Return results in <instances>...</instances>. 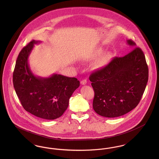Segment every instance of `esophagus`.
I'll list each match as a JSON object with an SVG mask.
<instances>
[{
	"label": "esophagus",
	"mask_w": 159,
	"mask_h": 159,
	"mask_svg": "<svg viewBox=\"0 0 159 159\" xmlns=\"http://www.w3.org/2000/svg\"><path fill=\"white\" fill-rule=\"evenodd\" d=\"M87 83V80L86 79H83L81 82H80V84L82 85H85Z\"/></svg>",
	"instance_id": "34e87169"
}]
</instances>
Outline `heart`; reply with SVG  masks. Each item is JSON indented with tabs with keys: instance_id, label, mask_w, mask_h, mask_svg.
Instances as JSON below:
<instances>
[{
	"instance_id": "1",
	"label": "heart",
	"mask_w": 159,
	"mask_h": 159,
	"mask_svg": "<svg viewBox=\"0 0 159 159\" xmlns=\"http://www.w3.org/2000/svg\"><path fill=\"white\" fill-rule=\"evenodd\" d=\"M104 49L102 48H98L91 55V60H95L99 57L95 63V67L101 68L106 66L111 60L112 55L110 52H104Z\"/></svg>"
}]
</instances>
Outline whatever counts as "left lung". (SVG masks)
Instances as JSON below:
<instances>
[{"label":"left lung","mask_w":159,"mask_h":159,"mask_svg":"<svg viewBox=\"0 0 159 159\" xmlns=\"http://www.w3.org/2000/svg\"><path fill=\"white\" fill-rule=\"evenodd\" d=\"M126 43L135 48L89 77L95 92L93 108L102 117H117L132 110L147 86L148 68L144 53L132 40H127Z\"/></svg>","instance_id":"left-lung-1"}]
</instances>
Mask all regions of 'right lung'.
I'll use <instances>...</instances> for the list:
<instances>
[{"instance_id":"obj_1","label":"right lung","mask_w":159,"mask_h":159,"mask_svg":"<svg viewBox=\"0 0 159 159\" xmlns=\"http://www.w3.org/2000/svg\"><path fill=\"white\" fill-rule=\"evenodd\" d=\"M41 42L33 40L21 51L15 64L13 84L27 111L42 119L54 120L67 110L69 99L80 82L75 77L56 73L43 77L33 73L29 58L34 45Z\"/></svg>"}]
</instances>
